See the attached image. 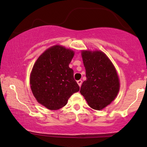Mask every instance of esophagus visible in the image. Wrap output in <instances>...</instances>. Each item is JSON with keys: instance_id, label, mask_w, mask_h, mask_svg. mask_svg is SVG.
Listing matches in <instances>:
<instances>
[{"instance_id": "esophagus-1", "label": "esophagus", "mask_w": 147, "mask_h": 147, "mask_svg": "<svg viewBox=\"0 0 147 147\" xmlns=\"http://www.w3.org/2000/svg\"><path fill=\"white\" fill-rule=\"evenodd\" d=\"M77 83H78V86L80 87L81 85H82V80H79L77 81Z\"/></svg>"}]
</instances>
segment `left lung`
<instances>
[{"label": "left lung", "mask_w": 147, "mask_h": 147, "mask_svg": "<svg viewBox=\"0 0 147 147\" xmlns=\"http://www.w3.org/2000/svg\"><path fill=\"white\" fill-rule=\"evenodd\" d=\"M86 80L82 83L80 94L91 108L101 110L117 95L119 79L114 65L103 52L82 51Z\"/></svg>", "instance_id": "obj_1"}]
</instances>
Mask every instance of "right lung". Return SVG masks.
Masks as SVG:
<instances>
[{
  "label": "right lung",
  "instance_id": "add662e5",
  "mask_svg": "<svg viewBox=\"0 0 147 147\" xmlns=\"http://www.w3.org/2000/svg\"><path fill=\"white\" fill-rule=\"evenodd\" d=\"M74 52L55 46L46 50L36 60L30 77L32 94L39 103L50 110H57L67 104L80 90L69 65Z\"/></svg>",
  "mask_w": 147,
  "mask_h": 147
}]
</instances>
